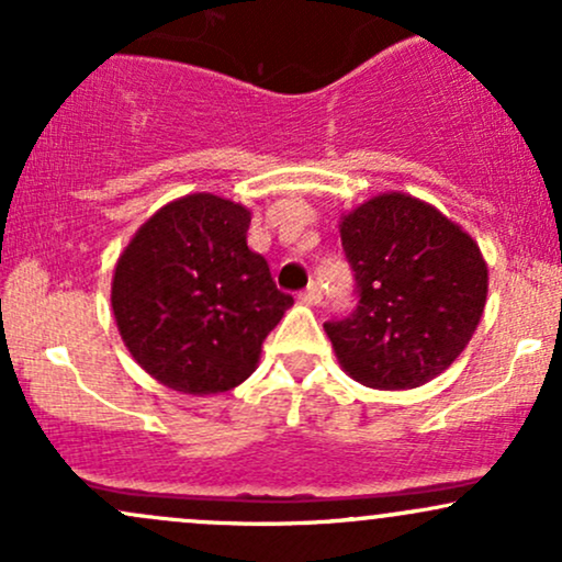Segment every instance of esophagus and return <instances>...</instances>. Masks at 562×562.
Instances as JSON below:
<instances>
[{
	"label": "esophagus",
	"instance_id": "1",
	"mask_svg": "<svg viewBox=\"0 0 562 562\" xmlns=\"http://www.w3.org/2000/svg\"><path fill=\"white\" fill-rule=\"evenodd\" d=\"M301 301L308 303V306H319L322 303V288L317 282H308V288L301 293Z\"/></svg>",
	"mask_w": 562,
	"mask_h": 562
}]
</instances>
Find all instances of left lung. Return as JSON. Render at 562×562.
<instances>
[{
    "label": "left lung",
    "mask_w": 562,
    "mask_h": 562,
    "mask_svg": "<svg viewBox=\"0 0 562 562\" xmlns=\"http://www.w3.org/2000/svg\"><path fill=\"white\" fill-rule=\"evenodd\" d=\"M357 306L325 322L357 383L417 389L465 351L486 306L488 269L468 232L423 200L391 192L344 216Z\"/></svg>",
    "instance_id": "left-lung-1"
}]
</instances>
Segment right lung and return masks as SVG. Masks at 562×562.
I'll use <instances>...</instances> for the list:
<instances>
[{"mask_svg": "<svg viewBox=\"0 0 562 562\" xmlns=\"http://www.w3.org/2000/svg\"><path fill=\"white\" fill-rule=\"evenodd\" d=\"M250 211L198 192L142 224L115 263L121 338L147 375L205 396L240 385L293 295L248 248Z\"/></svg>", "mask_w": 562, "mask_h": 562, "instance_id": "right-lung-1", "label": "right lung"}]
</instances>
